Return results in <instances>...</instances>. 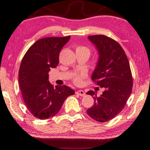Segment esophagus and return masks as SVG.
I'll list each match as a JSON object with an SVG mask.
<instances>
[{
  "label": "esophagus",
  "instance_id": "1",
  "mask_svg": "<svg viewBox=\"0 0 150 150\" xmlns=\"http://www.w3.org/2000/svg\"><path fill=\"white\" fill-rule=\"evenodd\" d=\"M76 93L78 95L81 96V97H83V96L86 95V93H85V92L83 91V90H78V91L76 92Z\"/></svg>",
  "mask_w": 150,
  "mask_h": 150
}]
</instances>
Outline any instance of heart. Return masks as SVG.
I'll list each match as a JSON object with an SVG mask.
<instances>
[{"instance_id": "obj_1", "label": "heart", "mask_w": 150, "mask_h": 150, "mask_svg": "<svg viewBox=\"0 0 150 150\" xmlns=\"http://www.w3.org/2000/svg\"><path fill=\"white\" fill-rule=\"evenodd\" d=\"M76 51H86L88 53H89L90 55V51L88 48L85 47H79L77 48ZM84 76V74H80V75H77L74 78V82L76 84H81L82 83V79L83 77Z\"/></svg>"}]
</instances>
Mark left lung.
Here are the masks:
<instances>
[{"mask_svg": "<svg viewBox=\"0 0 150 150\" xmlns=\"http://www.w3.org/2000/svg\"><path fill=\"white\" fill-rule=\"evenodd\" d=\"M88 38L99 55L92 80L105 90L99 97L92 90L87 92L95 100L87 113L96 121L105 122L115 117L126 105L132 91V71L128 58L117 42L101 35Z\"/></svg>", "mask_w": 150, "mask_h": 150, "instance_id": "left-lung-1", "label": "left lung"}]
</instances>
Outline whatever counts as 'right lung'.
<instances>
[{"instance_id": "add662e5", "label": "right lung", "mask_w": 150, "mask_h": 150, "mask_svg": "<svg viewBox=\"0 0 150 150\" xmlns=\"http://www.w3.org/2000/svg\"><path fill=\"white\" fill-rule=\"evenodd\" d=\"M65 38L40 39L27 51L22 59L18 83L23 101L34 117L46 120L58 113L65 99L75 93L67 86H56L49 81L51 68L59 63L60 50L67 43Z\"/></svg>"}]
</instances>
